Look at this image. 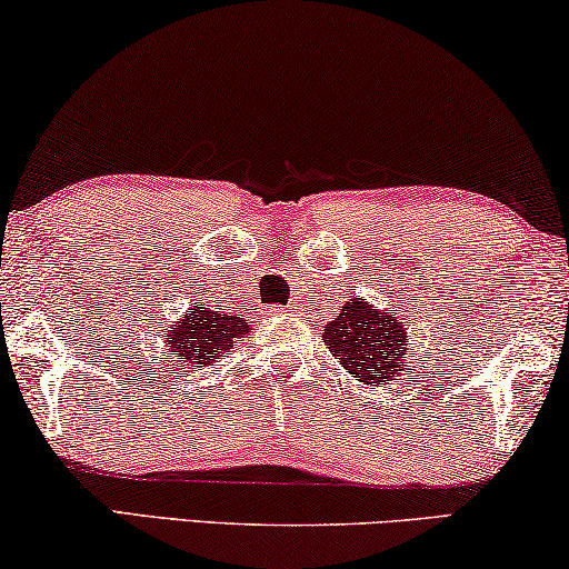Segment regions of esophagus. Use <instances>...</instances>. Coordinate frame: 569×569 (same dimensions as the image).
I'll list each match as a JSON object with an SVG mask.
<instances>
[{"label":"esophagus","instance_id":"34e87169","mask_svg":"<svg viewBox=\"0 0 569 569\" xmlns=\"http://www.w3.org/2000/svg\"><path fill=\"white\" fill-rule=\"evenodd\" d=\"M283 311H288V313H291V311H296V309H293V307H286Z\"/></svg>","mask_w":569,"mask_h":569}]
</instances>
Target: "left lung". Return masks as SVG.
Masks as SVG:
<instances>
[{
    "instance_id": "1",
    "label": "left lung",
    "mask_w": 569,
    "mask_h": 569,
    "mask_svg": "<svg viewBox=\"0 0 569 569\" xmlns=\"http://www.w3.org/2000/svg\"><path fill=\"white\" fill-rule=\"evenodd\" d=\"M329 352L355 380L366 386H388L401 370H411L409 332L393 311L372 307L366 299H347L339 317L321 329Z\"/></svg>"
}]
</instances>
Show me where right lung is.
I'll return each mask as SVG.
<instances>
[{"mask_svg": "<svg viewBox=\"0 0 569 569\" xmlns=\"http://www.w3.org/2000/svg\"><path fill=\"white\" fill-rule=\"evenodd\" d=\"M248 332L250 321L242 313L211 311L203 303H197L168 327L163 339L168 358H176L178 366L193 370L224 358L227 352L234 350V342H240Z\"/></svg>", "mask_w": 569, "mask_h": 569, "instance_id": "obj_1", "label": "right lung"}]
</instances>
